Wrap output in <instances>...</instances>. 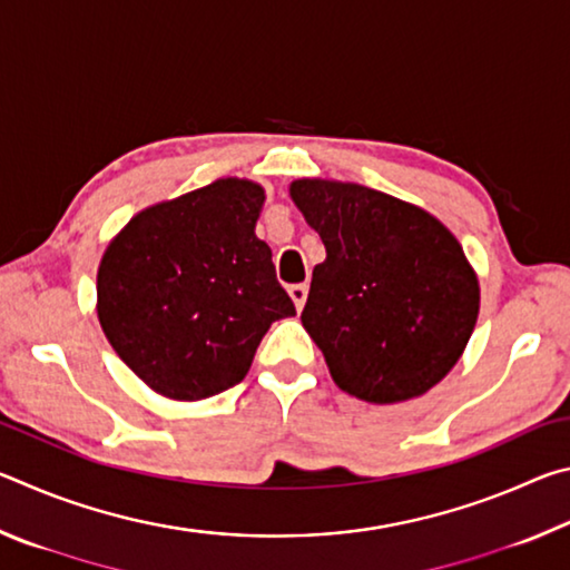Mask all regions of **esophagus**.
<instances>
[{
  "label": "esophagus",
  "instance_id": "esophagus-1",
  "mask_svg": "<svg viewBox=\"0 0 570 570\" xmlns=\"http://www.w3.org/2000/svg\"><path fill=\"white\" fill-rule=\"evenodd\" d=\"M288 294H292L296 308H302L306 304V294H308V286L306 284H294L288 286Z\"/></svg>",
  "mask_w": 570,
  "mask_h": 570
}]
</instances>
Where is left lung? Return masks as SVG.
I'll list each match as a JSON object with an SVG mask.
<instances>
[{"label": "left lung", "mask_w": 570, "mask_h": 570, "mask_svg": "<svg viewBox=\"0 0 570 570\" xmlns=\"http://www.w3.org/2000/svg\"><path fill=\"white\" fill-rule=\"evenodd\" d=\"M292 198L326 248L302 324L334 382L364 402L428 392L455 366L480 288L438 218L356 183L296 180Z\"/></svg>", "instance_id": "obj_1"}]
</instances>
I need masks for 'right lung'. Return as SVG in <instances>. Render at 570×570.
I'll return each mask as SVG.
<instances>
[{
	"label": "right lung",
	"mask_w": 570,
	"mask_h": 570,
	"mask_svg": "<svg viewBox=\"0 0 570 570\" xmlns=\"http://www.w3.org/2000/svg\"><path fill=\"white\" fill-rule=\"evenodd\" d=\"M264 188L226 178L146 208L105 250L98 316L120 360L170 400L246 377L276 320L294 316L272 248L254 234Z\"/></svg>",
	"instance_id": "right-lung-1"
}]
</instances>
